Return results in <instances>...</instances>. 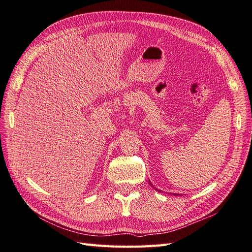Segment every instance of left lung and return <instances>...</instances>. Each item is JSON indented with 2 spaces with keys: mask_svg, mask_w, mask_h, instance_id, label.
Returning a JSON list of instances; mask_svg holds the SVG:
<instances>
[{
  "mask_svg": "<svg viewBox=\"0 0 252 252\" xmlns=\"http://www.w3.org/2000/svg\"><path fill=\"white\" fill-rule=\"evenodd\" d=\"M149 182H150V181H149ZM150 185L152 186V183H151V182H150ZM152 188H154V186H152ZM176 196H177V195H176Z\"/></svg>",
  "mask_w": 252,
  "mask_h": 252,
  "instance_id": "1",
  "label": "left lung"
}]
</instances>
